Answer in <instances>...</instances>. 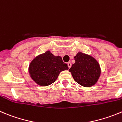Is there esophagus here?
Masks as SVG:
<instances>
[{"instance_id":"esophagus-1","label":"esophagus","mask_w":122,"mask_h":122,"mask_svg":"<svg viewBox=\"0 0 122 122\" xmlns=\"http://www.w3.org/2000/svg\"><path fill=\"white\" fill-rule=\"evenodd\" d=\"M67 64H68V66L69 68H70L71 67V62H68V63H67Z\"/></svg>"}]
</instances>
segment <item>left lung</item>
Segmentation results:
<instances>
[{
    "label": "left lung",
    "mask_w": 122,
    "mask_h": 122,
    "mask_svg": "<svg viewBox=\"0 0 122 122\" xmlns=\"http://www.w3.org/2000/svg\"><path fill=\"white\" fill-rule=\"evenodd\" d=\"M75 63L69 71L74 80L84 87H91L99 80L101 68L98 61L90 54L78 52L74 57Z\"/></svg>",
    "instance_id": "8db88e82"
}]
</instances>
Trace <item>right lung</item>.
<instances>
[{"mask_svg":"<svg viewBox=\"0 0 122 122\" xmlns=\"http://www.w3.org/2000/svg\"><path fill=\"white\" fill-rule=\"evenodd\" d=\"M68 70L60 56H55L50 51L37 56L29 65L30 76L37 85L46 86L54 83L60 72Z\"/></svg>","mask_w":122,"mask_h":122,"instance_id":"1","label":"right lung"}]
</instances>
